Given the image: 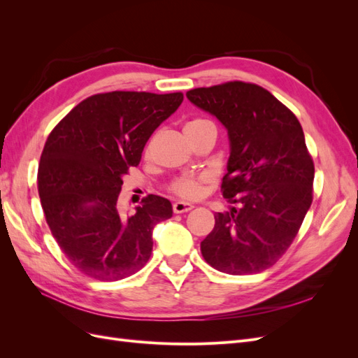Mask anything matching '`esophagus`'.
Returning <instances> with one entry per match:
<instances>
[{"instance_id": "1", "label": "esophagus", "mask_w": 358, "mask_h": 358, "mask_svg": "<svg viewBox=\"0 0 358 358\" xmlns=\"http://www.w3.org/2000/svg\"><path fill=\"white\" fill-rule=\"evenodd\" d=\"M191 209H194V206L187 201H176L175 204H173V212L175 213H183V212H188Z\"/></svg>"}]
</instances>
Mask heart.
Instances as JSON below:
<instances>
[{
  "instance_id": "heart-1",
  "label": "heart",
  "mask_w": 358,
  "mask_h": 358,
  "mask_svg": "<svg viewBox=\"0 0 358 358\" xmlns=\"http://www.w3.org/2000/svg\"><path fill=\"white\" fill-rule=\"evenodd\" d=\"M208 121L203 119H194V121L188 122L185 128L199 127L201 124H206ZM213 182V176L210 173H200V175H183L176 179H173L169 183V191L175 194L178 197L187 199V200H199L204 196L206 187L210 185Z\"/></svg>"
}]
</instances>
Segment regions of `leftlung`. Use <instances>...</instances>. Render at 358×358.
Segmentation results:
<instances>
[{
	"instance_id": "left-lung-1",
	"label": "left lung",
	"mask_w": 358,
	"mask_h": 358,
	"mask_svg": "<svg viewBox=\"0 0 358 358\" xmlns=\"http://www.w3.org/2000/svg\"><path fill=\"white\" fill-rule=\"evenodd\" d=\"M187 96L227 128L230 158L221 191L239 204L215 215L203 258L229 275L263 272L287 252L312 204L315 167L301 125L255 83L225 82Z\"/></svg>"
}]
</instances>
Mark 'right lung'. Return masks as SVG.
<instances>
[{"instance_id":"add662e5","label":"right lung","mask_w":358,"mask_h":358,"mask_svg":"<svg viewBox=\"0 0 358 358\" xmlns=\"http://www.w3.org/2000/svg\"><path fill=\"white\" fill-rule=\"evenodd\" d=\"M182 101V92L95 94L49 134L37 178L41 208L61 251L83 275L119 280L148 263L152 230L171 218V203L149 194L128 215L117 197L149 137Z\"/></svg>"}]
</instances>
